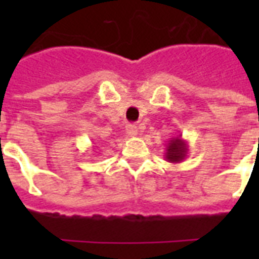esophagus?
Returning a JSON list of instances; mask_svg holds the SVG:
<instances>
[{
  "label": "esophagus",
  "instance_id": "34e87169",
  "mask_svg": "<svg viewBox=\"0 0 259 259\" xmlns=\"http://www.w3.org/2000/svg\"><path fill=\"white\" fill-rule=\"evenodd\" d=\"M138 133L137 126L134 125V123H129V125H126V134L129 136V137H136Z\"/></svg>",
  "mask_w": 259,
  "mask_h": 259
}]
</instances>
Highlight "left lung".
I'll return each instance as SVG.
<instances>
[{
	"instance_id": "obj_1",
	"label": "left lung",
	"mask_w": 259,
	"mask_h": 259,
	"mask_svg": "<svg viewBox=\"0 0 259 259\" xmlns=\"http://www.w3.org/2000/svg\"><path fill=\"white\" fill-rule=\"evenodd\" d=\"M188 154V144L185 140L181 138V136H175L168 141L165 148V160L168 162H173V164H177V162H181L183 160H185Z\"/></svg>"
}]
</instances>
